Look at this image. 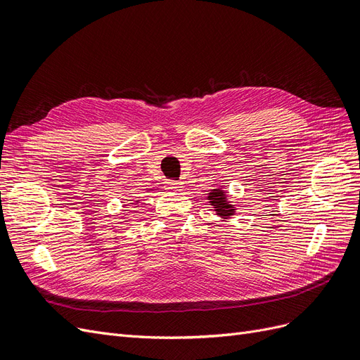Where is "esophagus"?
Segmentation results:
<instances>
[{
	"mask_svg": "<svg viewBox=\"0 0 360 360\" xmlns=\"http://www.w3.org/2000/svg\"><path fill=\"white\" fill-rule=\"evenodd\" d=\"M181 188V181L177 180H167L165 181V189L168 191H180Z\"/></svg>",
	"mask_w": 360,
	"mask_h": 360,
	"instance_id": "obj_1",
	"label": "esophagus"
}]
</instances>
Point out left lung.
I'll return each instance as SVG.
<instances>
[{
  "mask_svg": "<svg viewBox=\"0 0 360 360\" xmlns=\"http://www.w3.org/2000/svg\"><path fill=\"white\" fill-rule=\"evenodd\" d=\"M225 195H226V192L216 189V191H213V192L209 193V200H210V202L214 205V209H216L217 214L224 216V217H228V216H231V213H233L234 210H233L231 205H228V204L225 202V200H226Z\"/></svg>",
  "mask_w": 360,
  "mask_h": 360,
  "instance_id": "left-lung-1",
  "label": "left lung"
}]
</instances>
